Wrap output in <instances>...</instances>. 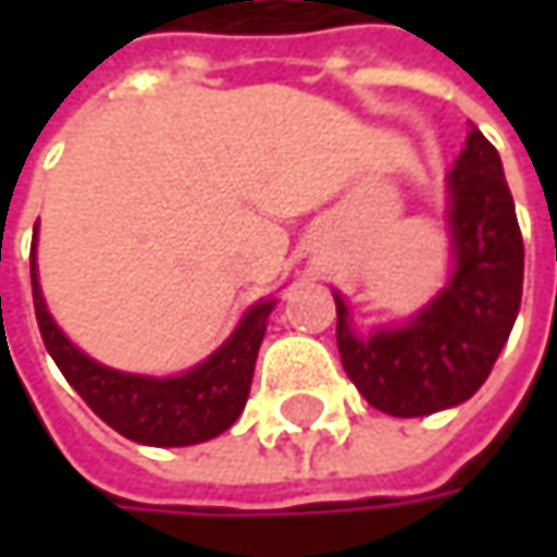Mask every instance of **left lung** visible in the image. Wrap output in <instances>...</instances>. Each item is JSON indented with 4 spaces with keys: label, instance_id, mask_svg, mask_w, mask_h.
Instances as JSON below:
<instances>
[{
    "label": "left lung",
    "instance_id": "8db88e82",
    "mask_svg": "<svg viewBox=\"0 0 557 557\" xmlns=\"http://www.w3.org/2000/svg\"><path fill=\"white\" fill-rule=\"evenodd\" d=\"M446 228L449 278L412 319L362 334L344 294L332 290L344 372L387 416H434L471 399L521 310L524 242L499 151L478 126L446 173Z\"/></svg>",
    "mask_w": 557,
    "mask_h": 557
}]
</instances>
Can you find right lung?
<instances>
[{"mask_svg":"<svg viewBox=\"0 0 557 557\" xmlns=\"http://www.w3.org/2000/svg\"><path fill=\"white\" fill-rule=\"evenodd\" d=\"M36 235H39V223L33 228L30 247L33 310L39 322V334L54 366L67 377V384L86 399V406L104 424H111L117 434L141 446H195L203 440L220 437L235 424L250 394L269 312L278 304L275 297L250 304L235 332L188 372L170 374V377L120 372L83 354L58 329L39 285Z\"/></svg>","mask_w":557,"mask_h":557,"instance_id":"obj_1","label":"right lung"}]
</instances>
